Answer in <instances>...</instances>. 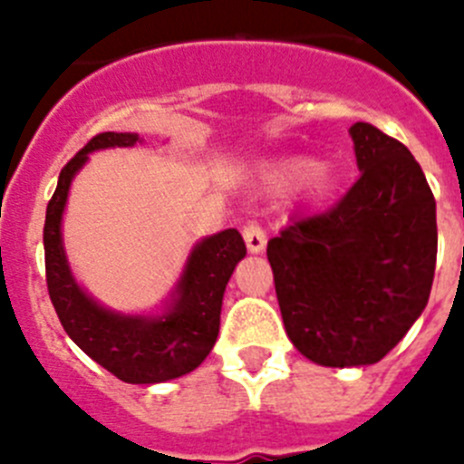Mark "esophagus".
<instances>
[{
	"instance_id": "34e87169",
	"label": "esophagus",
	"mask_w": 464,
	"mask_h": 464,
	"mask_svg": "<svg viewBox=\"0 0 464 464\" xmlns=\"http://www.w3.org/2000/svg\"><path fill=\"white\" fill-rule=\"evenodd\" d=\"M244 241H246V248L251 253H262L265 251V244H267V235H265V229L256 223H248L244 227Z\"/></svg>"
}]
</instances>
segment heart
I'll list each match as a JSON object with an SVG mask.
<instances>
[{"instance_id":"b5f03b06","label":"heart","mask_w":464,"mask_h":464,"mask_svg":"<svg viewBox=\"0 0 464 464\" xmlns=\"http://www.w3.org/2000/svg\"><path fill=\"white\" fill-rule=\"evenodd\" d=\"M262 186L274 195H285V192L297 190L299 186H306L309 190L318 192L330 186V174L325 167H318L309 155H288V158L269 160L257 169Z\"/></svg>"}]
</instances>
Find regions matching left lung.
I'll list each match as a JSON object with an SVG mask.
<instances>
[{
  "instance_id": "1",
  "label": "left lung",
  "mask_w": 464,
  "mask_h": 464,
  "mask_svg": "<svg viewBox=\"0 0 464 464\" xmlns=\"http://www.w3.org/2000/svg\"><path fill=\"white\" fill-rule=\"evenodd\" d=\"M348 134L353 188L267 244L285 332L323 367H364L391 353L423 314L437 262V204L416 158L370 122Z\"/></svg>"
}]
</instances>
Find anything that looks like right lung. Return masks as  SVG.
Masks as SVG:
<instances>
[{
	"label": "right lung",
	"instance_id": "right-lung-1",
	"mask_svg": "<svg viewBox=\"0 0 464 464\" xmlns=\"http://www.w3.org/2000/svg\"><path fill=\"white\" fill-rule=\"evenodd\" d=\"M141 141L137 132H104L69 160L46 208L44 248L48 295L69 339L125 383L150 385L190 374L211 353L218 339L225 288L244 260L246 244L235 227L197 241L174 288L150 314H121L85 293L69 267L63 241L69 190L90 153L130 149Z\"/></svg>",
	"mask_w": 464,
	"mask_h": 464
}]
</instances>
